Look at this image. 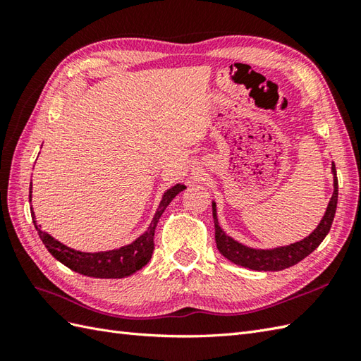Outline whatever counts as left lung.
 <instances>
[{
  "instance_id": "left-lung-1",
  "label": "left lung",
  "mask_w": 361,
  "mask_h": 361,
  "mask_svg": "<svg viewBox=\"0 0 361 361\" xmlns=\"http://www.w3.org/2000/svg\"><path fill=\"white\" fill-rule=\"evenodd\" d=\"M334 172V194L331 202H329L327 211L324 214L323 220L318 225V228L313 231L309 237L304 240L287 245V247L274 248V250H255L248 248L245 245L235 242L231 237L226 235L217 221V212H216V203H212V217H214V226H216V243L219 251L224 255L228 260H231L235 265H240L250 270L256 271H279L283 268H288L291 265L298 264L299 260L307 257L312 251H315L319 243L324 240L327 233L331 231L332 221L336 211V202H338V180H336V171L335 164L332 166Z\"/></svg>"
}]
</instances>
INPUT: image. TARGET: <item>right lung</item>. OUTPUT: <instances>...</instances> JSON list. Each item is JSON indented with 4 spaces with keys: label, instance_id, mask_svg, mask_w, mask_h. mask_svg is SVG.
Here are the masks:
<instances>
[{
    "label": "right lung",
    "instance_id": "add662e5",
    "mask_svg": "<svg viewBox=\"0 0 361 361\" xmlns=\"http://www.w3.org/2000/svg\"><path fill=\"white\" fill-rule=\"evenodd\" d=\"M30 188H32V183H30ZM183 189H186L185 185H176L172 189H169L164 194L163 200L159 203V208L153 217L150 226L147 228L141 237L126 245L119 250H113V251H101V252H82V251H75L73 248H68L66 245L60 243L59 240L54 239L49 234H46L42 231L40 226H37L35 224V216L34 211L30 208V212H32V220L35 229L38 231V235H40L42 242L44 243V247L48 248L51 255L56 257L59 262H62L68 268H71L73 271L80 273L83 276H91V278H102V279H118V278H126V276L133 274L135 271L141 270L144 265H147L153 255V235H155V228L158 225L159 217L163 216L164 209L167 208V204L171 203L176 194H180ZM32 192V189L29 190ZM30 198V194H29Z\"/></svg>",
    "mask_w": 361,
    "mask_h": 361
}]
</instances>
